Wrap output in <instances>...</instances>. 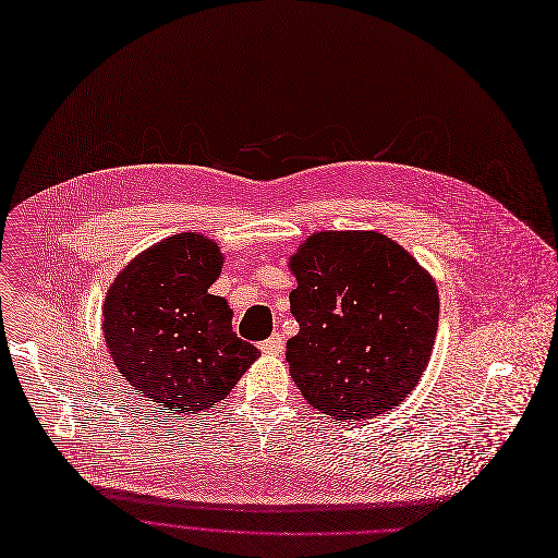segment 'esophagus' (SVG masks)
<instances>
[{
  "label": "esophagus",
  "mask_w": 558,
  "mask_h": 558,
  "mask_svg": "<svg viewBox=\"0 0 558 558\" xmlns=\"http://www.w3.org/2000/svg\"><path fill=\"white\" fill-rule=\"evenodd\" d=\"M260 351H263V353H269V356H278V353L284 351V338H282L280 333L269 336L267 340L260 342Z\"/></svg>",
  "instance_id": "obj_1"
}]
</instances>
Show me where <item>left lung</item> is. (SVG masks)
<instances>
[{
    "label": "left lung",
    "instance_id": "8db88e82",
    "mask_svg": "<svg viewBox=\"0 0 558 558\" xmlns=\"http://www.w3.org/2000/svg\"><path fill=\"white\" fill-rule=\"evenodd\" d=\"M300 331L287 340L291 378L336 421L389 412L421 380L438 329L432 276L376 231H320L289 260Z\"/></svg>",
    "mask_w": 558,
    "mask_h": 558
}]
</instances>
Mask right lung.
<instances>
[{
    "mask_svg": "<svg viewBox=\"0 0 558 558\" xmlns=\"http://www.w3.org/2000/svg\"><path fill=\"white\" fill-rule=\"evenodd\" d=\"M222 260L214 240L178 233L133 258L105 298L116 367L169 414L209 410L260 356L235 336L227 300L209 293Z\"/></svg>",
    "mask_w": 558,
    "mask_h": 558,
    "instance_id": "obj_1",
    "label": "right lung"
}]
</instances>
